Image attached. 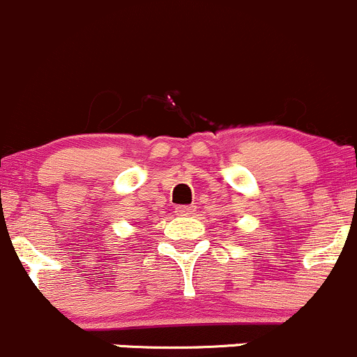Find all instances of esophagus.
Segmentation results:
<instances>
[{
  "label": "esophagus",
  "mask_w": 357,
  "mask_h": 357,
  "mask_svg": "<svg viewBox=\"0 0 357 357\" xmlns=\"http://www.w3.org/2000/svg\"><path fill=\"white\" fill-rule=\"evenodd\" d=\"M174 212L178 215H190L193 214V208L190 207V205H178V207L174 208Z\"/></svg>",
  "instance_id": "esophagus-1"
}]
</instances>
